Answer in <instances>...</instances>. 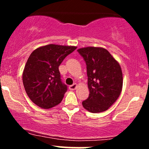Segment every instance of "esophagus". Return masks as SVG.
Listing matches in <instances>:
<instances>
[{"label":"esophagus","instance_id":"1","mask_svg":"<svg viewBox=\"0 0 149 149\" xmlns=\"http://www.w3.org/2000/svg\"><path fill=\"white\" fill-rule=\"evenodd\" d=\"M77 87V84H73V85H70L69 86V89L70 90H75Z\"/></svg>","mask_w":149,"mask_h":149}]
</instances>
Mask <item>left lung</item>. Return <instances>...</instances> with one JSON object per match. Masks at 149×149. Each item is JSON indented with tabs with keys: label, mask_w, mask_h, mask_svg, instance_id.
Here are the masks:
<instances>
[{
	"label": "left lung",
	"mask_w": 149,
	"mask_h": 149,
	"mask_svg": "<svg viewBox=\"0 0 149 149\" xmlns=\"http://www.w3.org/2000/svg\"><path fill=\"white\" fill-rule=\"evenodd\" d=\"M77 51L86 64L89 90L82 105L92 113L104 112L120 95L123 82L120 65L103 47H86Z\"/></svg>",
	"instance_id": "obj_1"
}]
</instances>
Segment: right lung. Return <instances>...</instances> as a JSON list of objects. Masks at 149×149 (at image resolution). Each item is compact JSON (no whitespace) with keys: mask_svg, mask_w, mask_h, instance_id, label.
<instances>
[{"mask_svg":"<svg viewBox=\"0 0 149 149\" xmlns=\"http://www.w3.org/2000/svg\"><path fill=\"white\" fill-rule=\"evenodd\" d=\"M76 49L50 44L37 48L29 55L22 79L28 97L38 107L50 109L61 102L68 88L61 81L58 68Z\"/></svg>","mask_w":149,"mask_h":149,"instance_id":"add662e5","label":"right lung"}]
</instances>
